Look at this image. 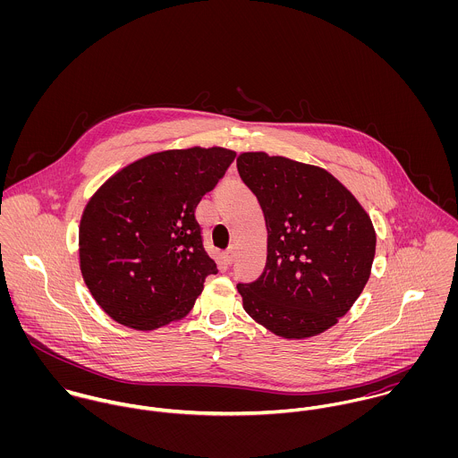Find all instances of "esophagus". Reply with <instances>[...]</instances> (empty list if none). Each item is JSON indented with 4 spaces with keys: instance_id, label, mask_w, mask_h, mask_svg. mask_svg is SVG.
I'll list each match as a JSON object with an SVG mask.
<instances>
[{
    "instance_id": "1",
    "label": "esophagus",
    "mask_w": 458,
    "mask_h": 458,
    "mask_svg": "<svg viewBox=\"0 0 458 458\" xmlns=\"http://www.w3.org/2000/svg\"><path fill=\"white\" fill-rule=\"evenodd\" d=\"M234 258H236V252H234V249L231 247V249H227L225 252H224V261L227 262V264H233L234 262Z\"/></svg>"
}]
</instances>
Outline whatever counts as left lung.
<instances>
[{"label":"left lung","mask_w":458,"mask_h":458,"mask_svg":"<svg viewBox=\"0 0 458 458\" xmlns=\"http://www.w3.org/2000/svg\"><path fill=\"white\" fill-rule=\"evenodd\" d=\"M236 165L267 229L261 276L236 285L245 312L284 338L323 333L369 282L376 256L370 216L321 167L262 151L242 153Z\"/></svg>","instance_id":"left-lung-1"}]
</instances>
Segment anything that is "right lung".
I'll list each match as a JSON object with an SVG mask.
<instances>
[{
	"label": "right lung",
	"mask_w": 458,
	"mask_h": 458,
	"mask_svg": "<svg viewBox=\"0 0 458 458\" xmlns=\"http://www.w3.org/2000/svg\"><path fill=\"white\" fill-rule=\"evenodd\" d=\"M225 148L148 155L111 176L89 199L79 227L82 278L116 323L155 329L185 318L208 275L199 200L224 178Z\"/></svg>",
	"instance_id": "add662e5"
}]
</instances>
